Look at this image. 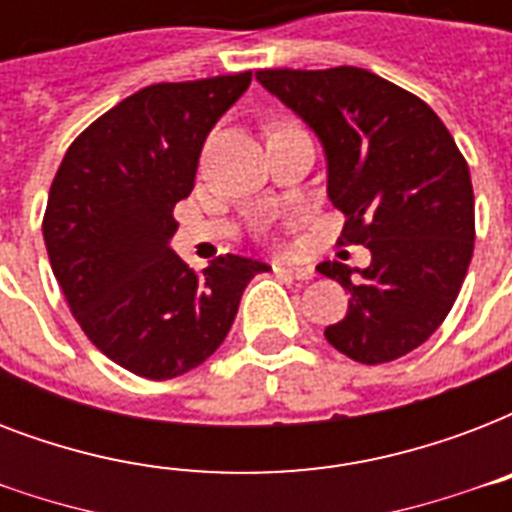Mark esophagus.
<instances>
[{"label":"esophagus","instance_id":"1","mask_svg":"<svg viewBox=\"0 0 512 512\" xmlns=\"http://www.w3.org/2000/svg\"><path fill=\"white\" fill-rule=\"evenodd\" d=\"M273 271L281 273V276H287V279H297V281H308L313 279V268L308 265H273Z\"/></svg>","mask_w":512,"mask_h":512}]
</instances>
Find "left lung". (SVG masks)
<instances>
[{"instance_id": "1", "label": "left lung", "mask_w": 512, "mask_h": 512, "mask_svg": "<svg viewBox=\"0 0 512 512\" xmlns=\"http://www.w3.org/2000/svg\"><path fill=\"white\" fill-rule=\"evenodd\" d=\"M255 76L324 143L329 199L345 215L337 244L372 252L364 271L319 265L350 292L345 319L324 335L358 364L412 353L452 311L476 241L473 183L452 132L425 100L366 68Z\"/></svg>"}]
</instances>
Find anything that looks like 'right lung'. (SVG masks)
Returning a JSON list of instances; mask_svg holds the SVG:
<instances>
[{
  "label": "right lung",
  "mask_w": 512,
  "mask_h": 512,
  "mask_svg": "<svg viewBox=\"0 0 512 512\" xmlns=\"http://www.w3.org/2000/svg\"><path fill=\"white\" fill-rule=\"evenodd\" d=\"M249 82L252 71L143 87L95 119L55 172L42 220L52 273L92 345L138 377L172 380L207 361L249 279L271 271L225 255L199 273L167 244L209 130Z\"/></svg>",
  "instance_id": "add662e5"
}]
</instances>
